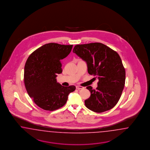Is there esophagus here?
<instances>
[{
  "mask_svg": "<svg viewBox=\"0 0 150 150\" xmlns=\"http://www.w3.org/2000/svg\"><path fill=\"white\" fill-rule=\"evenodd\" d=\"M76 89H77V90H80V89H83V88H84V87H83L81 86H76Z\"/></svg>",
  "mask_w": 150,
  "mask_h": 150,
  "instance_id": "1",
  "label": "esophagus"
}]
</instances>
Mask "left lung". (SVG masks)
Returning a JSON list of instances; mask_svg holds the SVG:
<instances>
[{
	"instance_id": "1",
	"label": "left lung",
	"mask_w": 150,
	"mask_h": 150,
	"mask_svg": "<svg viewBox=\"0 0 150 150\" xmlns=\"http://www.w3.org/2000/svg\"><path fill=\"white\" fill-rule=\"evenodd\" d=\"M73 53L86 62L88 74L99 80L96 90L87 87L91 96L85 100L86 107L96 113L113 108L121 97L125 81V70L120 56L100 43L76 45Z\"/></svg>"
}]
</instances>
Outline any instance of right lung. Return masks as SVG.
I'll return each instance as SVG.
<instances>
[{"mask_svg":"<svg viewBox=\"0 0 150 150\" xmlns=\"http://www.w3.org/2000/svg\"><path fill=\"white\" fill-rule=\"evenodd\" d=\"M73 45L50 43L42 45L29 56L25 65L24 82L27 93L41 108L53 111L65 105L75 86L64 87L57 82L62 73L60 60L66 58Z\"/></svg>","mask_w":150,"mask_h":150,"instance_id":"add662e5","label":"right lung"}]
</instances>
